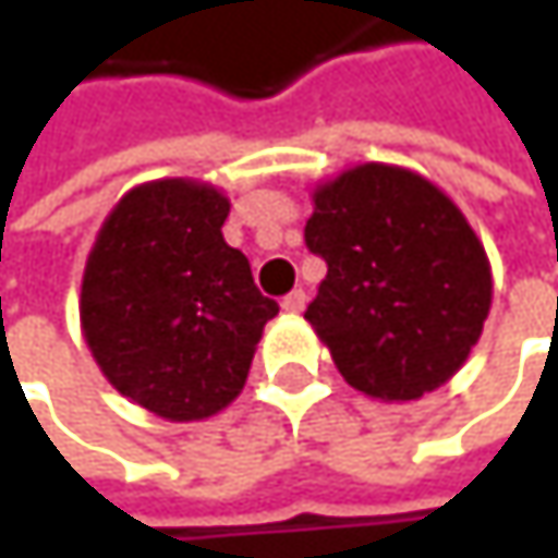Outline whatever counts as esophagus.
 <instances>
[{
  "label": "esophagus",
  "instance_id": "1",
  "mask_svg": "<svg viewBox=\"0 0 558 558\" xmlns=\"http://www.w3.org/2000/svg\"><path fill=\"white\" fill-rule=\"evenodd\" d=\"M280 306H283V313H290V316H296V313H303V306H306V290H290L283 300H280Z\"/></svg>",
  "mask_w": 558,
  "mask_h": 558
}]
</instances>
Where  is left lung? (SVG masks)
<instances>
[{"label": "left lung", "instance_id": "8db88e82", "mask_svg": "<svg viewBox=\"0 0 558 558\" xmlns=\"http://www.w3.org/2000/svg\"><path fill=\"white\" fill-rule=\"evenodd\" d=\"M303 239L326 262L303 316L352 388L416 400L465 365L492 310V265L436 183L393 165L342 170L313 190Z\"/></svg>", "mask_w": 558, "mask_h": 558}]
</instances>
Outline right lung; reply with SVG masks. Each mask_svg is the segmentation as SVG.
Masks as SVG:
<instances>
[{
    "instance_id": "1",
    "label": "right lung",
    "mask_w": 558,
    "mask_h": 558,
    "mask_svg": "<svg viewBox=\"0 0 558 558\" xmlns=\"http://www.w3.org/2000/svg\"><path fill=\"white\" fill-rule=\"evenodd\" d=\"M229 199L199 180H151L106 216L86 258L80 323L109 385L190 423L245 388L265 323L278 316L248 258L226 245Z\"/></svg>"
}]
</instances>
